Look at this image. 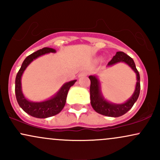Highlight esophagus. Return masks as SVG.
Masks as SVG:
<instances>
[{"mask_svg":"<svg viewBox=\"0 0 160 160\" xmlns=\"http://www.w3.org/2000/svg\"><path fill=\"white\" fill-rule=\"evenodd\" d=\"M88 75V73L87 72H86V71H83V72H82V73H80V75H79V77H85V76H87Z\"/></svg>","mask_w":160,"mask_h":160,"instance_id":"34e87169","label":"esophagus"}]
</instances>
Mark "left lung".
Masks as SVG:
<instances>
[{"mask_svg":"<svg viewBox=\"0 0 160 160\" xmlns=\"http://www.w3.org/2000/svg\"><path fill=\"white\" fill-rule=\"evenodd\" d=\"M125 62L132 68L137 75V82L135 90L132 96L126 102L120 104H115L110 103L102 97L99 88L98 79L95 76H89V78L91 81L90 84V102L92 107L97 113L107 117H118L122 116L129 111L136 102L140 94V75L135 67V64L133 59L123 52H117L113 58L108 62V65H113L117 62Z\"/></svg>","mask_w":160,"mask_h":160,"instance_id":"1","label":"left lung"}]
</instances>
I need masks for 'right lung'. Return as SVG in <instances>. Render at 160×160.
<instances>
[{"mask_svg":"<svg viewBox=\"0 0 160 160\" xmlns=\"http://www.w3.org/2000/svg\"><path fill=\"white\" fill-rule=\"evenodd\" d=\"M55 52H56V50L54 49L44 47V48L39 49V50L33 52L32 54L29 55L24 60L22 65L20 68L19 71H18L17 74H16L15 92L18 104L28 114L34 117H37V118H47V117H52V116L60 113L62 110L63 109V108L65 107L66 98H67V95L70 87L74 85V82L77 81L76 80H74L72 81L66 82L62 86L58 92L53 98L44 101V102H29L24 97L22 92L21 78L27 66L38 57L44 55L46 53Z\"/></svg>","mask_w":160,"mask_h":160,"instance_id":"1","label":"right lung"}]
</instances>
